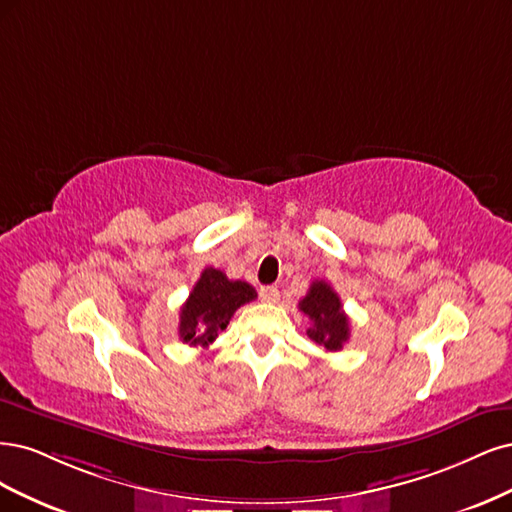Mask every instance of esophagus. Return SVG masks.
<instances>
[{"instance_id":"esophagus-1","label":"esophagus","mask_w":512,"mask_h":512,"mask_svg":"<svg viewBox=\"0 0 512 512\" xmlns=\"http://www.w3.org/2000/svg\"><path fill=\"white\" fill-rule=\"evenodd\" d=\"M259 298H261V302L276 304L280 300V291H278V287H261L259 289Z\"/></svg>"}]
</instances>
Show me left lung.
<instances>
[{
    "mask_svg": "<svg viewBox=\"0 0 512 512\" xmlns=\"http://www.w3.org/2000/svg\"><path fill=\"white\" fill-rule=\"evenodd\" d=\"M298 308L310 319V327L306 329L308 338L323 346L325 351H340L342 344L349 340V317L344 315L338 293L325 280L310 285Z\"/></svg>",
    "mask_w": 512,
    "mask_h": 512,
    "instance_id": "1",
    "label": "left lung"
}]
</instances>
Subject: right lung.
Listing matches in <instances>:
<instances>
[{
	"label": "right lung",
	"instance_id": "1",
	"mask_svg": "<svg viewBox=\"0 0 512 512\" xmlns=\"http://www.w3.org/2000/svg\"><path fill=\"white\" fill-rule=\"evenodd\" d=\"M257 298L244 280H229L225 272L206 268L180 308L178 336L189 346H208L227 327L234 312Z\"/></svg>",
	"mask_w": 512,
	"mask_h": 512
}]
</instances>
